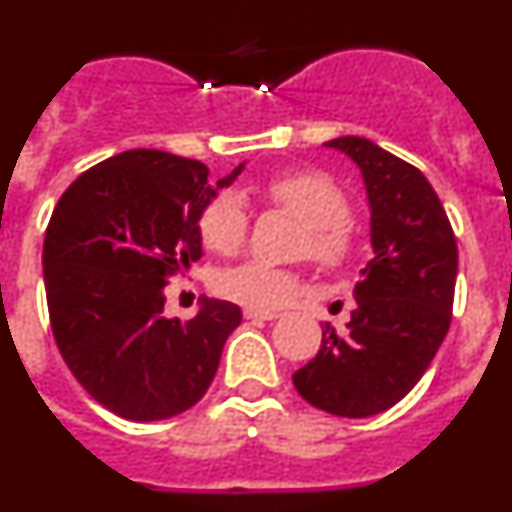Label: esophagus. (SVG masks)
I'll use <instances>...</instances> for the list:
<instances>
[{
	"instance_id": "34e87169",
	"label": "esophagus",
	"mask_w": 512,
	"mask_h": 512,
	"mask_svg": "<svg viewBox=\"0 0 512 512\" xmlns=\"http://www.w3.org/2000/svg\"><path fill=\"white\" fill-rule=\"evenodd\" d=\"M246 320H277L279 312L274 310H256V307H246Z\"/></svg>"
}]
</instances>
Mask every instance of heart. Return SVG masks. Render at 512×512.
I'll return each instance as SVG.
<instances>
[{"label": "heart", "instance_id": "obj_1", "mask_svg": "<svg viewBox=\"0 0 512 512\" xmlns=\"http://www.w3.org/2000/svg\"><path fill=\"white\" fill-rule=\"evenodd\" d=\"M266 194L307 225L305 248L323 264H341L354 246V228L348 223L346 194L315 171H284L266 182ZM248 233L246 202L235 192L215 194L200 215V235L210 251L230 256L243 246ZM217 295L256 310L287 305L300 292V277L292 269L264 261H246L220 271Z\"/></svg>", "mask_w": 512, "mask_h": 512}]
</instances>
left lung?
<instances>
[{"label":"left lung","mask_w":512,"mask_h":512,"mask_svg":"<svg viewBox=\"0 0 512 512\" xmlns=\"http://www.w3.org/2000/svg\"><path fill=\"white\" fill-rule=\"evenodd\" d=\"M323 146L359 166L372 215V261L354 287L346 330L325 323L318 356L292 382L312 408L369 418L408 395L441 348L459 253L438 194L415 166L359 135Z\"/></svg>","instance_id":"obj_1"}]
</instances>
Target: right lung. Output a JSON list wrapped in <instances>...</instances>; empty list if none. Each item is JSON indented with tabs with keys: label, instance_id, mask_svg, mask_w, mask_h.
Masks as SVG:
<instances>
[{
	"label": "right lung",
	"instance_id": "right-lung-1",
	"mask_svg": "<svg viewBox=\"0 0 512 512\" xmlns=\"http://www.w3.org/2000/svg\"><path fill=\"white\" fill-rule=\"evenodd\" d=\"M246 164L212 182L194 158L135 148L92 166L58 200L43 279L63 361L99 405L135 423L202 400L241 307L205 297L166 320V287L202 256L200 215Z\"/></svg>",
	"mask_w": 512,
	"mask_h": 512
}]
</instances>
